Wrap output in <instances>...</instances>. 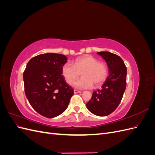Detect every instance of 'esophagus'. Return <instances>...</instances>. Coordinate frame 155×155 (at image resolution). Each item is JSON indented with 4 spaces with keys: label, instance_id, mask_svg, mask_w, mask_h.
<instances>
[{
    "label": "esophagus",
    "instance_id": "1",
    "mask_svg": "<svg viewBox=\"0 0 155 155\" xmlns=\"http://www.w3.org/2000/svg\"><path fill=\"white\" fill-rule=\"evenodd\" d=\"M74 94H79V93H81V91H78V90H76V89H75V90L74 91Z\"/></svg>",
    "mask_w": 155,
    "mask_h": 155
}]
</instances>
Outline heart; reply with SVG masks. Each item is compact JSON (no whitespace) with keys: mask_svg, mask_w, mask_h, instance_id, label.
Listing matches in <instances>:
<instances>
[{"mask_svg":"<svg viewBox=\"0 0 155 155\" xmlns=\"http://www.w3.org/2000/svg\"><path fill=\"white\" fill-rule=\"evenodd\" d=\"M82 77L73 81L80 74ZM62 75L65 81L78 88H91L101 85L107 76L108 70L106 64L98 61L91 55H85L77 58L74 63L67 62L61 68Z\"/></svg>","mask_w":155,"mask_h":155,"instance_id":"1","label":"heart"}]
</instances>
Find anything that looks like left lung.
Here are the masks:
<instances>
[{
    "mask_svg": "<svg viewBox=\"0 0 155 155\" xmlns=\"http://www.w3.org/2000/svg\"><path fill=\"white\" fill-rule=\"evenodd\" d=\"M97 54L105 61L109 76L101 89L92 93L91 100L86 105L92 114L105 116L115 110L122 99L127 84V68L118 55L109 51H100Z\"/></svg>",
    "mask_w": 155,
    "mask_h": 155,
    "instance_id": "left-lung-1",
    "label": "left lung"
}]
</instances>
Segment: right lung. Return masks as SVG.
Here are the masks:
<instances>
[{
    "instance_id": "obj_1",
    "label": "right lung",
    "mask_w": 155,
    "mask_h": 155,
    "mask_svg": "<svg viewBox=\"0 0 155 155\" xmlns=\"http://www.w3.org/2000/svg\"><path fill=\"white\" fill-rule=\"evenodd\" d=\"M66 56L54 53L31 58L23 74L25 94L36 112L54 118L67 109L74 90L65 81L61 68Z\"/></svg>"
}]
</instances>
